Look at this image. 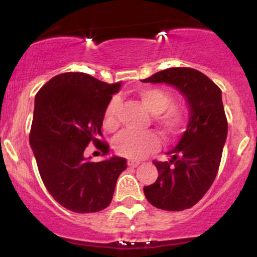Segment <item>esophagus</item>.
<instances>
[{"label": "esophagus", "instance_id": "34e87169", "mask_svg": "<svg viewBox=\"0 0 257 257\" xmlns=\"http://www.w3.org/2000/svg\"><path fill=\"white\" fill-rule=\"evenodd\" d=\"M139 164H140V162H138V161H128V167H131V168H137Z\"/></svg>", "mask_w": 257, "mask_h": 257}]
</instances>
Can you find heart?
Masks as SVG:
<instances>
[{
    "label": "heart",
    "mask_w": 257,
    "mask_h": 257,
    "mask_svg": "<svg viewBox=\"0 0 257 257\" xmlns=\"http://www.w3.org/2000/svg\"><path fill=\"white\" fill-rule=\"evenodd\" d=\"M141 104L152 114V120L164 134L175 135L184 128L188 119V110L181 105H175L174 96L170 91L163 88H144L138 93ZM118 96H113L106 105L102 114V124L108 132L118 129L119 120ZM158 135L155 132H145L141 134L132 132H123L113 140L114 151L123 157L141 159L149 153L158 150Z\"/></svg>",
    "instance_id": "obj_1"
}]
</instances>
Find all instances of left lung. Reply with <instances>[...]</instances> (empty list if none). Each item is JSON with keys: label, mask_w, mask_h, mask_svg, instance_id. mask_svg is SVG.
<instances>
[{"label": "left lung", "mask_w": 257, "mask_h": 257, "mask_svg": "<svg viewBox=\"0 0 257 257\" xmlns=\"http://www.w3.org/2000/svg\"><path fill=\"white\" fill-rule=\"evenodd\" d=\"M168 83L187 98L191 117L169 162L155 161L158 178L144 193L153 206L169 211L191 208L203 198L219 170L227 138L221 89L204 73L191 67H170L143 79Z\"/></svg>", "instance_id": "1"}]
</instances>
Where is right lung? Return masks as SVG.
Returning a JSON list of instances; mask_svg holds the SVG:
<instances>
[{"label": "right lung", "instance_id": "add662e5", "mask_svg": "<svg viewBox=\"0 0 257 257\" xmlns=\"http://www.w3.org/2000/svg\"><path fill=\"white\" fill-rule=\"evenodd\" d=\"M122 82L108 84L83 72H66L49 79L35 98L30 145L44 186L59 204L73 213H96L110 205L126 159L89 162L90 143L107 155L102 114Z\"/></svg>", "mask_w": 257, "mask_h": 257}]
</instances>
